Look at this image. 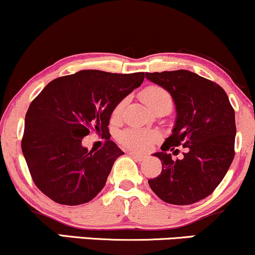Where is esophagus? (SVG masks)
<instances>
[{
	"mask_svg": "<svg viewBox=\"0 0 255 255\" xmlns=\"http://www.w3.org/2000/svg\"><path fill=\"white\" fill-rule=\"evenodd\" d=\"M130 155H131V156H132V157L134 158V160H137V161H143V160H144V158H145L144 155H139V154H136V152H132V151L130 152Z\"/></svg>",
	"mask_w": 255,
	"mask_h": 255,
	"instance_id": "obj_1",
	"label": "esophagus"
}]
</instances>
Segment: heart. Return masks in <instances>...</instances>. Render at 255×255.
Here are the masks:
<instances>
[{
  "label": "heart",
  "instance_id": "b5f03b06",
  "mask_svg": "<svg viewBox=\"0 0 255 255\" xmlns=\"http://www.w3.org/2000/svg\"><path fill=\"white\" fill-rule=\"evenodd\" d=\"M140 98L152 111L158 107H172V97L163 87L150 85L140 92ZM127 105V99H123L116 105L112 111V118L118 119L122 116L123 110ZM158 138V133L155 131L145 130L139 128H130L118 133V139L123 145L134 151H145Z\"/></svg>",
  "mask_w": 255,
  "mask_h": 255
}]
</instances>
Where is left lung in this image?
Here are the masks:
<instances>
[{"label":"left lung","mask_w":255,"mask_h":255,"mask_svg":"<svg viewBox=\"0 0 255 255\" xmlns=\"http://www.w3.org/2000/svg\"><path fill=\"white\" fill-rule=\"evenodd\" d=\"M145 77L168 91L176 107L173 133L162 151L154 154L162 170L149 179V186L169 204H193L214 192L234 160V109L222 87L192 71L145 73ZM180 145L187 148L184 157L173 160L166 151Z\"/></svg>","instance_id":"left-lung-1"}]
</instances>
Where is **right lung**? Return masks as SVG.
<instances>
[{
	"label": "right lung",
	"mask_w": 255,
	"mask_h": 255,
	"mask_svg": "<svg viewBox=\"0 0 255 255\" xmlns=\"http://www.w3.org/2000/svg\"><path fill=\"white\" fill-rule=\"evenodd\" d=\"M144 76L81 70L52 80L39 93L27 110L21 149L45 196L58 204L80 205L103 190L117 157L124 154L108 137L111 115ZM92 130L107 136L97 152L82 146Z\"/></svg>",
	"instance_id": "obj_1"
}]
</instances>
